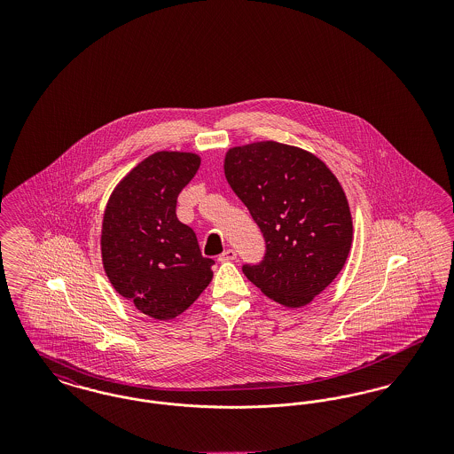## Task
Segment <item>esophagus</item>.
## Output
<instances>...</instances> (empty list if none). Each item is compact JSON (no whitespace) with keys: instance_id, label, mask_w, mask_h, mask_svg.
I'll list each match as a JSON object with an SVG mask.
<instances>
[{"instance_id":"obj_1","label":"esophagus","mask_w":454,"mask_h":454,"mask_svg":"<svg viewBox=\"0 0 454 454\" xmlns=\"http://www.w3.org/2000/svg\"><path fill=\"white\" fill-rule=\"evenodd\" d=\"M237 259V252L233 250V248H228V250H224L219 257H217V260L219 262H230V260H235Z\"/></svg>"}]
</instances>
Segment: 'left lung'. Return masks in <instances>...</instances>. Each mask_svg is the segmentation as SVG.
<instances>
[{"label":"left lung","mask_w":454,"mask_h":454,"mask_svg":"<svg viewBox=\"0 0 454 454\" xmlns=\"http://www.w3.org/2000/svg\"><path fill=\"white\" fill-rule=\"evenodd\" d=\"M224 175L265 239L260 263L243 274L287 308L313 301L346 263L352 217L344 189L320 158L260 141L231 148Z\"/></svg>","instance_id":"8db88e82"}]
</instances>
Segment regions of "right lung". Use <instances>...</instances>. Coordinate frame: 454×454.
<instances>
[{
  "label": "right lung",
  "instance_id": "obj_1",
  "mask_svg": "<svg viewBox=\"0 0 454 454\" xmlns=\"http://www.w3.org/2000/svg\"><path fill=\"white\" fill-rule=\"evenodd\" d=\"M194 153L158 152L114 189L102 223V262L114 289L154 320L184 313L213 279L194 230L176 217V197L194 178Z\"/></svg>",
  "mask_w": 454,
  "mask_h": 454
}]
</instances>
